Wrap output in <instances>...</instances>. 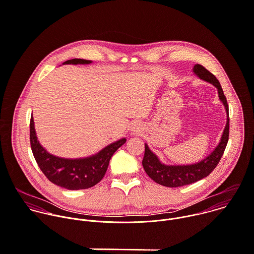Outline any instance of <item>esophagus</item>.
<instances>
[{"label":"esophagus","instance_id":"34e87169","mask_svg":"<svg viewBox=\"0 0 254 254\" xmlns=\"http://www.w3.org/2000/svg\"><path fill=\"white\" fill-rule=\"evenodd\" d=\"M131 131L133 133H140L141 132V128L138 126V125H132V128H131Z\"/></svg>","mask_w":254,"mask_h":254}]
</instances>
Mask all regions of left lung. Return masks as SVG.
Wrapping results in <instances>:
<instances>
[{
	"instance_id": "left-lung-1",
	"label": "left lung",
	"mask_w": 254,
	"mask_h": 254,
	"mask_svg": "<svg viewBox=\"0 0 254 254\" xmlns=\"http://www.w3.org/2000/svg\"><path fill=\"white\" fill-rule=\"evenodd\" d=\"M193 72L199 78L211 83L217 88L218 97L224 104V107L227 113V121H226V125L218 146L214 149V151L208 157H206L199 163H196L193 165H187V166L164 165L159 161L157 156L149 149L147 144H145V154L142 161V165L145 172L157 184H160L162 186L169 187V188H178L182 186H187L207 177L219 163L228 142V135H229L228 104L226 101V97L223 94L220 83L211 72H209L205 67H203L200 64H195L193 66Z\"/></svg>"
}]
</instances>
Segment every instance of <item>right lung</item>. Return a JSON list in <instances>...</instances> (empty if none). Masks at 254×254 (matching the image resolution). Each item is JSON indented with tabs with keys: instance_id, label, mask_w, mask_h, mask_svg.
<instances>
[{
	"instance_id": "obj_1",
	"label": "right lung",
	"mask_w": 254,
	"mask_h": 254,
	"mask_svg": "<svg viewBox=\"0 0 254 254\" xmlns=\"http://www.w3.org/2000/svg\"><path fill=\"white\" fill-rule=\"evenodd\" d=\"M91 61L73 59L64 64H88ZM31 148L38 166L44 175L55 185L67 190L89 189L98 184L104 177L112 155L126 139L123 138L102 149L98 154L84 159H64L56 157L45 150L38 141L34 119L30 122Z\"/></svg>"
}]
</instances>
